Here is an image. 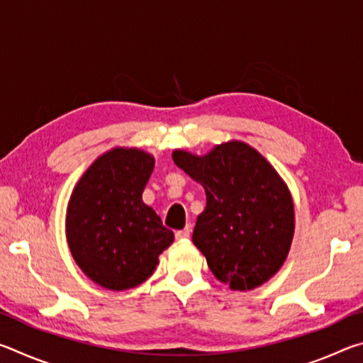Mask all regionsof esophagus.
<instances>
[{
    "label": "esophagus",
    "mask_w": 363,
    "mask_h": 363,
    "mask_svg": "<svg viewBox=\"0 0 363 363\" xmlns=\"http://www.w3.org/2000/svg\"><path fill=\"white\" fill-rule=\"evenodd\" d=\"M189 237H190V227H186V229L176 232V240H187Z\"/></svg>",
    "instance_id": "esophagus-1"
}]
</instances>
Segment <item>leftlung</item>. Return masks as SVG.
<instances>
[{
	"instance_id": "left-lung-1",
	"label": "left lung",
	"mask_w": 363,
	"mask_h": 363,
	"mask_svg": "<svg viewBox=\"0 0 363 363\" xmlns=\"http://www.w3.org/2000/svg\"><path fill=\"white\" fill-rule=\"evenodd\" d=\"M173 162L205 189L192 242L214 277L237 291L272 279L294 235L293 196L277 169L242 140L214 145L205 155L176 149Z\"/></svg>"
}]
</instances>
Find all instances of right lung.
I'll return each instance as SVG.
<instances>
[{"label":"right lung","instance_id":"right-lung-1","mask_svg":"<svg viewBox=\"0 0 363 363\" xmlns=\"http://www.w3.org/2000/svg\"><path fill=\"white\" fill-rule=\"evenodd\" d=\"M153 167L152 153L113 147L73 187L65 214L67 243L86 277L106 290L144 284L174 240L173 230L143 201Z\"/></svg>","mask_w":363,"mask_h":363}]
</instances>
